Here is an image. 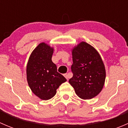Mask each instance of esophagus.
Returning <instances> with one entry per match:
<instances>
[{"instance_id":"1","label":"esophagus","mask_w":128,"mask_h":128,"mask_svg":"<svg viewBox=\"0 0 128 128\" xmlns=\"http://www.w3.org/2000/svg\"><path fill=\"white\" fill-rule=\"evenodd\" d=\"M64 76V77H66V78L67 80H69V78H70V75H69V74H65Z\"/></svg>"}]
</instances>
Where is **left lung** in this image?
<instances>
[{
	"instance_id": "left-lung-1",
	"label": "left lung",
	"mask_w": 128,
	"mask_h": 128,
	"mask_svg": "<svg viewBox=\"0 0 128 128\" xmlns=\"http://www.w3.org/2000/svg\"><path fill=\"white\" fill-rule=\"evenodd\" d=\"M73 77L69 80L80 98L91 99L98 95L106 77L104 66L100 54L93 46L80 42L72 51Z\"/></svg>"
}]
</instances>
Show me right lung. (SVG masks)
Returning a JSON list of instances; mask_svg holds the SVG:
<instances>
[{
	"mask_svg": "<svg viewBox=\"0 0 128 128\" xmlns=\"http://www.w3.org/2000/svg\"><path fill=\"white\" fill-rule=\"evenodd\" d=\"M53 51V48L41 42L32 52L27 64L28 86L34 95L43 100L53 97L57 89L67 80L58 72L51 60Z\"/></svg>",
	"mask_w": 128,
	"mask_h": 128,
	"instance_id": "right-lung-1",
	"label": "right lung"
}]
</instances>
